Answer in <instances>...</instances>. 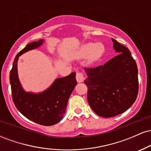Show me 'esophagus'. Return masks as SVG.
Instances as JSON below:
<instances>
[{
	"label": "esophagus",
	"mask_w": 151,
	"mask_h": 151,
	"mask_svg": "<svg viewBox=\"0 0 151 151\" xmlns=\"http://www.w3.org/2000/svg\"><path fill=\"white\" fill-rule=\"evenodd\" d=\"M76 79H77V81H78V82L80 83V82H83V81H84V79H85V77H84V74H83L82 72H77Z\"/></svg>",
	"instance_id": "obj_1"
}]
</instances>
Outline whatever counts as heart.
<instances>
[{"mask_svg": "<svg viewBox=\"0 0 151 151\" xmlns=\"http://www.w3.org/2000/svg\"><path fill=\"white\" fill-rule=\"evenodd\" d=\"M104 51V47L101 42L87 43L81 46L79 51V58H88V62L92 63L101 56Z\"/></svg>", "mask_w": 151, "mask_h": 151, "instance_id": "heart-1", "label": "heart"}]
</instances>
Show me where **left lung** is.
<instances>
[{
  "mask_svg": "<svg viewBox=\"0 0 151 151\" xmlns=\"http://www.w3.org/2000/svg\"><path fill=\"white\" fill-rule=\"evenodd\" d=\"M118 55L94 68H84L87 100L92 110L104 118L128 110L138 92V68L129 50L112 38Z\"/></svg>",
  "mask_w": 151,
  "mask_h": 151,
  "instance_id": "left-lung-1",
  "label": "left lung"
}]
</instances>
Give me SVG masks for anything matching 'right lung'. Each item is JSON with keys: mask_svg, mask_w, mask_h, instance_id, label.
I'll return each mask as SVG.
<instances>
[{"mask_svg": "<svg viewBox=\"0 0 151 151\" xmlns=\"http://www.w3.org/2000/svg\"><path fill=\"white\" fill-rule=\"evenodd\" d=\"M44 40L27 45L15 57L10 72L13 103L19 111L29 120L43 126H52L62 120L65 113L67 101L77 85L76 73L58 78L48 89L41 93L26 92L22 89L18 75L19 57L29 50L42 45Z\"/></svg>", "mask_w": 151, "mask_h": 151, "instance_id": "add662e5", "label": "right lung"}]
</instances>
